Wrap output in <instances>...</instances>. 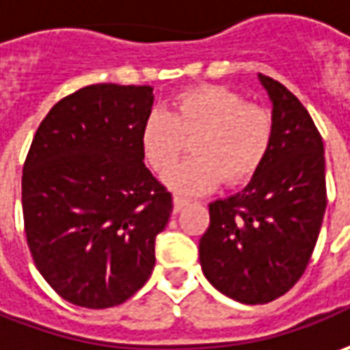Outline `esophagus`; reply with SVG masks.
Wrapping results in <instances>:
<instances>
[{
    "mask_svg": "<svg viewBox=\"0 0 350 350\" xmlns=\"http://www.w3.org/2000/svg\"><path fill=\"white\" fill-rule=\"evenodd\" d=\"M187 205V199L182 196H174V213H180Z\"/></svg>",
    "mask_w": 350,
    "mask_h": 350,
    "instance_id": "esophagus-1",
    "label": "esophagus"
}]
</instances>
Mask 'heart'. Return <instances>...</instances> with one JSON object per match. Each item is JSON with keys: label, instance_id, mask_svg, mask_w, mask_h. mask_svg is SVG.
Returning <instances> with one entry per match:
<instances>
[{"label": "heart", "instance_id": "heart-1", "mask_svg": "<svg viewBox=\"0 0 350 350\" xmlns=\"http://www.w3.org/2000/svg\"><path fill=\"white\" fill-rule=\"evenodd\" d=\"M273 135L275 120L267 108L226 87L205 85L176 94L168 114L147 116L141 149L145 161L164 172L191 139L193 157L164 176V184L178 193H201L221 178L228 186L252 180L271 151Z\"/></svg>", "mask_w": 350, "mask_h": 350}]
</instances>
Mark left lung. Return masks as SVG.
I'll return each instance as SVG.
<instances>
[{
	"mask_svg": "<svg viewBox=\"0 0 350 350\" xmlns=\"http://www.w3.org/2000/svg\"><path fill=\"white\" fill-rule=\"evenodd\" d=\"M273 104L271 151L242 191L209 205L199 240L207 281L242 304H267L306 271L327 205L323 141L284 85L259 75Z\"/></svg>",
	"mask_w": 350,
	"mask_h": 350,
	"instance_id": "1",
	"label": "left lung"
}]
</instances>
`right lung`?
Masks as SVG:
<instances>
[{
	"label": "right lung",
	"mask_w": 350,
	"mask_h": 350,
	"mask_svg": "<svg viewBox=\"0 0 350 350\" xmlns=\"http://www.w3.org/2000/svg\"><path fill=\"white\" fill-rule=\"evenodd\" d=\"M152 87L98 83L55 104L23 166L25 232L36 269L64 300L112 308L154 267L172 193L143 163Z\"/></svg>",
	"instance_id": "1"
}]
</instances>
